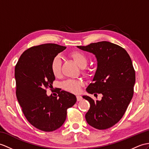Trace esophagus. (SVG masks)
<instances>
[{
    "instance_id": "34e87169",
    "label": "esophagus",
    "mask_w": 149,
    "mask_h": 149,
    "mask_svg": "<svg viewBox=\"0 0 149 149\" xmlns=\"http://www.w3.org/2000/svg\"><path fill=\"white\" fill-rule=\"evenodd\" d=\"M76 97H77V100L78 102H79V101H81V100H82V96H79V95H77V96H76Z\"/></svg>"
}]
</instances>
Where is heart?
I'll return each mask as SVG.
<instances>
[{
    "label": "heart",
    "instance_id": "b5f03b06",
    "mask_svg": "<svg viewBox=\"0 0 149 149\" xmlns=\"http://www.w3.org/2000/svg\"><path fill=\"white\" fill-rule=\"evenodd\" d=\"M70 56L73 59L79 67L84 68L88 64V58L86 55L81 51H75L70 53ZM61 63L60 58L58 56L54 57L51 64V70L52 73L56 77L61 75ZM83 73L86 74L87 71H83ZM83 85V82L80 80L70 79L63 83V88L65 91L72 93H78L80 92L81 88Z\"/></svg>",
    "mask_w": 149,
    "mask_h": 149
}]
</instances>
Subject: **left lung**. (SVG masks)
I'll use <instances>...</instances> for the list:
<instances>
[{
    "label": "left lung",
    "instance_id": "obj_1",
    "mask_svg": "<svg viewBox=\"0 0 149 149\" xmlns=\"http://www.w3.org/2000/svg\"><path fill=\"white\" fill-rule=\"evenodd\" d=\"M77 47L95 54L97 60L93 82L86 91L103 95L100 101L82 96L90 104L86 120L96 129H108L122 118L133 98L135 71L132 61L124 48L107 41Z\"/></svg>",
    "mask_w": 149,
    "mask_h": 149
}]
</instances>
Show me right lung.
Wrapping results in <instances>:
<instances>
[{
    "label": "right lung",
    "mask_w": 149,
    "mask_h": 149,
    "mask_svg": "<svg viewBox=\"0 0 149 149\" xmlns=\"http://www.w3.org/2000/svg\"><path fill=\"white\" fill-rule=\"evenodd\" d=\"M65 49L56 44L32 47L23 52L15 67L17 100L28 121L41 131L49 132L60 127L67 109L77 101L74 95L59 88L57 96L46 94V89L53 88L55 80L51 62Z\"/></svg>",
    "instance_id": "right-lung-1"
}]
</instances>
